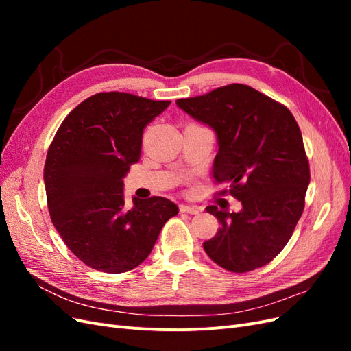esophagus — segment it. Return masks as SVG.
<instances>
[{"label": "esophagus", "mask_w": 351, "mask_h": 351, "mask_svg": "<svg viewBox=\"0 0 351 351\" xmlns=\"http://www.w3.org/2000/svg\"><path fill=\"white\" fill-rule=\"evenodd\" d=\"M180 212H186V214L190 215H196L199 214V208L197 206H192V205H180Z\"/></svg>", "instance_id": "esophagus-1"}]
</instances>
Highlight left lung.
<instances>
[{"mask_svg": "<svg viewBox=\"0 0 351 351\" xmlns=\"http://www.w3.org/2000/svg\"><path fill=\"white\" fill-rule=\"evenodd\" d=\"M176 104L215 132L212 176L230 184L243 206H206L221 224L204 243L206 254L231 272L263 267L289 243L303 214L311 171L299 124L282 104L239 83Z\"/></svg>", "mask_w": 351, "mask_h": 351, "instance_id": "1", "label": "left lung"}]
</instances>
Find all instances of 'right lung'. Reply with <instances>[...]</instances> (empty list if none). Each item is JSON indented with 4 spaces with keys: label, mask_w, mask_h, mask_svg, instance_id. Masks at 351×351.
I'll return each mask as SVG.
<instances>
[{
    "label": "right lung",
    "mask_w": 351,
    "mask_h": 351,
    "mask_svg": "<svg viewBox=\"0 0 351 351\" xmlns=\"http://www.w3.org/2000/svg\"><path fill=\"white\" fill-rule=\"evenodd\" d=\"M169 101L124 92L84 99L61 123L44 168L51 221L66 246L88 267L127 272L149 256L165 222L178 214L161 196L133 197L123 178L141 158L143 129Z\"/></svg>",
    "instance_id": "obj_1"
}]
</instances>
